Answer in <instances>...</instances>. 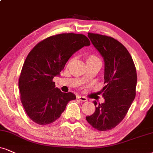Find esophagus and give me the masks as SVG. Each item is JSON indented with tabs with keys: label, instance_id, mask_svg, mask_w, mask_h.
<instances>
[{
	"label": "esophagus",
	"instance_id": "34e87169",
	"mask_svg": "<svg viewBox=\"0 0 153 153\" xmlns=\"http://www.w3.org/2000/svg\"><path fill=\"white\" fill-rule=\"evenodd\" d=\"M77 98H78L79 100L82 101V102H85V101L88 100L87 97H84V96H82V95H78V96L77 97Z\"/></svg>",
	"mask_w": 153,
	"mask_h": 153
}]
</instances>
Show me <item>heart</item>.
I'll use <instances>...</instances> for the list:
<instances>
[{
  "instance_id": "b5f03b06",
  "label": "heart",
  "mask_w": 153,
  "mask_h": 153,
  "mask_svg": "<svg viewBox=\"0 0 153 153\" xmlns=\"http://www.w3.org/2000/svg\"><path fill=\"white\" fill-rule=\"evenodd\" d=\"M72 60H73V58H71L69 62H71ZM95 61H100V59L97 58V56H94V55H88V56H86V62H87V63Z\"/></svg>"
}]
</instances>
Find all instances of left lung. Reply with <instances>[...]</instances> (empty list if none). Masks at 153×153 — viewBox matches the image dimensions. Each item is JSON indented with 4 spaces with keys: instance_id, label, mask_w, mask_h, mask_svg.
<instances>
[{
    "instance_id": "obj_1",
    "label": "left lung",
    "mask_w": 153,
    "mask_h": 153,
    "mask_svg": "<svg viewBox=\"0 0 153 153\" xmlns=\"http://www.w3.org/2000/svg\"><path fill=\"white\" fill-rule=\"evenodd\" d=\"M88 38L105 61L103 103L94 101L95 111L86 117L91 126L99 131L110 130L126 117L136 95L137 73L126 48L110 36L88 33Z\"/></svg>"
}]
</instances>
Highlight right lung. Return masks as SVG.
Returning <instances> with one entry per match:
<instances>
[{"label":"right lung","instance_id":"add662e5","mask_svg":"<svg viewBox=\"0 0 153 153\" xmlns=\"http://www.w3.org/2000/svg\"><path fill=\"white\" fill-rule=\"evenodd\" d=\"M91 44L83 34H57L39 42L25 58L18 80L21 101L30 120L41 126L60 117L73 93L55 88L53 79L60 74L73 53Z\"/></svg>","mask_w":153,"mask_h":153}]
</instances>
